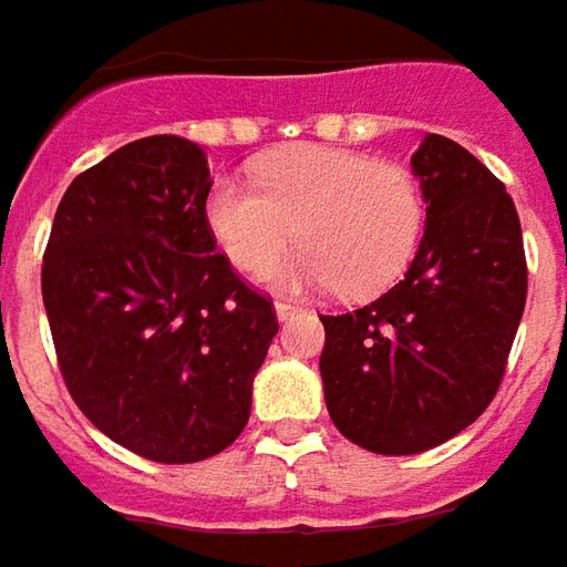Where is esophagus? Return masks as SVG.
I'll return each mask as SVG.
<instances>
[{
    "instance_id": "1",
    "label": "esophagus",
    "mask_w": 567,
    "mask_h": 567,
    "mask_svg": "<svg viewBox=\"0 0 567 567\" xmlns=\"http://www.w3.org/2000/svg\"><path fill=\"white\" fill-rule=\"evenodd\" d=\"M275 311L280 321H287V318H292V315H299V311H302V306H296V302H290V299H277Z\"/></svg>"
}]
</instances>
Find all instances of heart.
<instances>
[{
	"label": "heart",
	"instance_id": "1",
	"mask_svg": "<svg viewBox=\"0 0 567 567\" xmlns=\"http://www.w3.org/2000/svg\"><path fill=\"white\" fill-rule=\"evenodd\" d=\"M252 184L216 178L203 206L240 271H271L299 237L302 256L277 277L361 299L389 290L416 256L425 203L404 163L306 144L261 159Z\"/></svg>",
	"mask_w": 567,
	"mask_h": 567
}]
</instances>
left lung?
<instances>
[{"label":"left lung","instance_id":"1","mask_svg":"<svg viewBox=\"0 0 567 567\" xmlns=\"http://www.w3.org/2000/svg\"><path fill=\"white\" fill-rule=\"evenodd\" d=\"M425 234L404 280L346 315H321V380L336 429L373 454H423L497 395L528 299L513 197L444 135L410 159Z\"/></svg>","mask_w":567,"mask_h":567}]
</instances>
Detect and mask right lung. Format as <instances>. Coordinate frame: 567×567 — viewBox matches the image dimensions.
Segmentation results:
<instances>
[{
    "instance_id": "1",
    "label": "right lung",
    "mask_w": 567,
    "mask_h": 567,
    "mask_svg": "<svg viewBox=\"0 0 567 567\" xmlns=\"http://www.w3.org/2000/svg\"><path fill=\"white\" fill-rule=\"evenodd\" d=\"M206 154L151 135L80 172L42 256V302L76 408L154 463L221 454L249 420L275 302L216 252Z\"/></svg>"
}]
</instances>
